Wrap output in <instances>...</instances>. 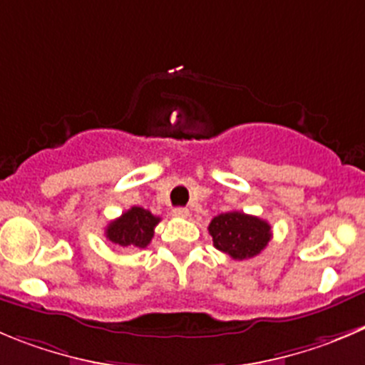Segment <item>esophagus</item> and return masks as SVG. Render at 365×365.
Masks as SVG:
<instances>
[{
	"label": "esophagus",
	"mask_w": 365,
	"mask_h": 365,
	"mask_svg": "<svg viewBox=\"0 0 365 365\" xmlns=\"http://www.w3.org/2000/svg\"><path fill=\"white\" fill-rule=\"evenodd\" d=\"M172 215L175 218H188L190 217V211L186 210V207H175V210L172 211Z\"/></svg>",
	"instance_id": "1"
}]
</instances>
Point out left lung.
Returning a JSON list of instances; mask_svg holds the SVG:
<instances>
[{
    "label": "left lung",
    "mask_w": 365,
    "mask_h": 365,
    "mask_svg": "<svg viewBox=\"0 0 365 365\" xmlns=\"http://www.w3.org/2000/svg\"><path fill=\"white\" fill-rule=\"evenodd\" d=\"M211 238L218 251L232 259H247L259 255L272 238L269 222L242 211H229L210 222Z\"/></svg>",
    "instance_id": "1"
}]
</instances>
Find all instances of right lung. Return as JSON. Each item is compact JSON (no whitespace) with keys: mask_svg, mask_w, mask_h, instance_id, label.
<instances>
[{"mask_svg":"<svg viewBox=\"0 0 365 365\" xmlns=\"http://www.w3.org/2000/svg\"><path fill=\"white\" fill-rule=\"evenodd\" d=\"M159 220L161 218L152 215L148 210L133 206L107 225L106 237L120 247L145 249L150 244Z\"/></svg>","mask_w":365,"mask_h":365,"instance_id":"obj_1","label":"right lung"}]
</instances>
